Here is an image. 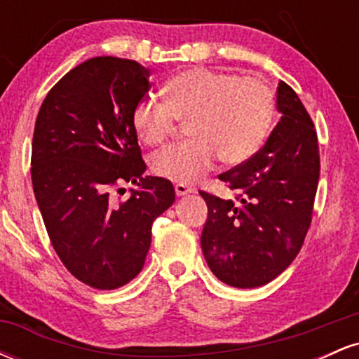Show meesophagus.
Wrapping results in <instances>:
<instances>
[{
    "mask_svg": "<svg viewBox=\"0 0 359 359\" xmlns=\"http://www.w3.org/2000/svg\"><path fill=\"white\" fill-rule=\"evenodd\" d=\"M191 192H194V189L191 187V185H187V184H175V194L179 197H182V196H187V194H191Z\"/></svg>",
    "mask_w": 359,
    "mask_h": 359,
    "instance_id": "1",
    "label": "esophagus"
}]
</instances>
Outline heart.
<instances>
[{"instance_id":"obj_1","label":"heart","mask_w":359,"mask_h":359,"mask_svg":"<svg viewBox=\"0 0 359 359\" xmlns=\"http://www.w3.org/2000/svg\"><path fill=\"white\" fill-rule=\"evenodd\" d=\"M275 111V93L262 77L192 67L167 81L165 101L143 97L131 123L138 138L155 147L174 133L177 123L189 121L192 140L151 156L156 175L185 184L211 170L219 158L226 165L250 160L269 137Z\"/></svg>"}]
</instances>
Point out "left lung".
Wrapping results in <instances>:
<instances>
[{
	"label": "left lung",
	"mask_w": 359,
	"mask_h": 359,
	"mask_svg": "<svg viewBox=\"0 0 359 359\" xmlns=\"http://www.w3.org/2000/svg\"><path fill=\"white\" fill-rule=\"evenodd\" d=\"M282 118L265 145L219 175L234 191L221 199L201 191L208 204L201 246L221 282L255 288L277 278L294 262L311 228L319 182V143L312 118L295 90L278 82Z\"/></svg>",
	"instance_id": "1"
}]
</instances>
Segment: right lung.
I'll return each instance as SVG.
<instances>
[{"label":"right lung","mask_w":359,"mask_h":359,"mask_svg":"<svg viewBox=\"0 0 359 359\" xmlns=\"http://www.w3.org/2000/svg\"><path fill=\"white\" fill-rule=\"evenodd\" d=\"M138 62L94 57L48 90L35 121L32 184L60 262L97 290L126 285L142 271L151 224L175 201L162 177H143L145 162L131 123L150 90ZM137 183L128 200L112 192Z\"/></svg>","instance_id":"obj_1"}]
</instances>
